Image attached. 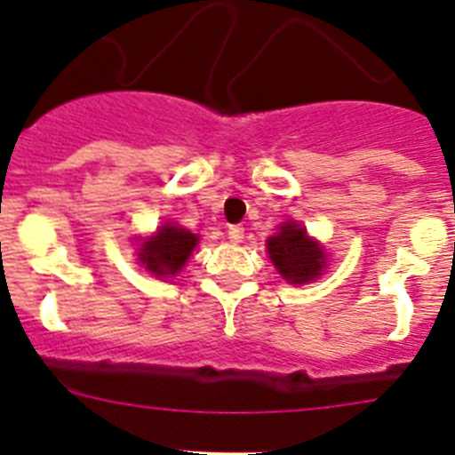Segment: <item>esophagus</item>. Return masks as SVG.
Returning <instances> with one entry per match:
<instances>
[{
    "instance_id": "obj_1",
    "label": "esophagus",
    "mask_w": 455,
    "mask_h": 455,
    "mask_svg": "<svg viewBox=\"0 0 455 455\" xmlns=\"http://www.w3.org/2000/svg\"><path fill=\"white\" fill-rule=\"evenodd\" d=\"M228 239H230L232 243H239V241L243 239V228H241V225H230V228H228Z\"/></svg>"
}]
</instances>
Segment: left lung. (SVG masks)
I'll use <instances>...</instances> for the list:
<instances>
[{
    "instance_id": "obj_1",
    "label": "left lung",
    "mask_w": 455,
    "mask_h": 455,
    "mask_svg": "<svg viewBox=\"0 0 455 455\" xmlns=\"http://www.w3.org/2000/svg\"><path fill=\"white\" fill-rule=\"evenodd\" d=\"M267 251L273 264L284 280L291 284H303L321 275L325 255L319 243L309 239L307 232L296 223H284L280 232L268 236Z\"/></svg>"
}]
</instances>
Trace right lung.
Masks as SVG:
<instances>
[{"instance_id": "add662e5", "label": "right lung", "mask_w": 455, "mask_h": 455, "mask_svg": "<svg viewBox=\"0 0 455 455\" xmlns=\"http://www.w3.org/2000/svg\"><path fill=\"white\" fill-rule=\"evenodd\" d=\"M196 243H198V236L184 228L164 225L162 230L143 243L140 262L156 275H175L184 267Z\"/></svg>"}]
</instances>
